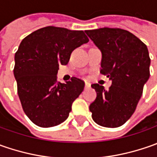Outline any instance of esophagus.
<instances>
[{
    "mask_svg": "<svg viewBox=\"0 0 157 157\" xmlns=\"http://www.w3.org/2000/svg\"><path fill=\"white\" fill-rule=\"evenodd\" d=\"M85 86H86V88H89L91 86V84L88 83V82H86V83H85Z\"/></svg>",
    "mask_w": 157,
    "mask_h": 157,
    "instance_id": "1",
    "label": "esophagus"
}]
</instances>
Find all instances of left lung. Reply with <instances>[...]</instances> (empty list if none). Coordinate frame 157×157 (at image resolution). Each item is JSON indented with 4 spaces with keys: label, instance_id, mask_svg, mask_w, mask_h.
<instances>
[{
    "label": "left lung",
    "instance_id": "left-lung-1",
    "mask_svg": "<svg viewBox=\"0 0 157 157\" xmlns=\"http://www.w3.org/2000/svg\"><path fill=\"white\" fill-rule=\"evenodd\" d=\"M102 53L100 73L112 80L108 90L93 84L97 97L90 105L93 120L100 126L118 128L136 111L149 78L148 48L122 29L101 28L85 31Z\"/></svg>",
    "mask_w": 157,
    "mask_h": 157
}]
</instances>
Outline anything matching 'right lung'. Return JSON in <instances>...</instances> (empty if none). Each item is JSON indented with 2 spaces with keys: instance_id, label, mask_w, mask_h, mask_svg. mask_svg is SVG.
Instances as JSON below:
<instances>
[{
  "instance_id": "1",
  "label": "right lung",
  "mask_w": 157,
  "mask_h": 157,
  "mask_svg": "<svg viewBox=\"0 0 157 157\" xmlns=\"http://www.w3.org/2000/svg\"><path fill=\"white\" fill-rule=\"evenodd\" d=\"M88 42L83 30L54 26L39 29L21 42L15 55L17 94L23 111L36 126L51 128L68 118L85 82L75 77L57 82V71L68 63L73 50Z\"/></svg>"
}]
</instances>
